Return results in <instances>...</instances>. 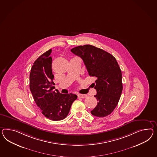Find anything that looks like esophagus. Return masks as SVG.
Instances as JSON below:
<instances>
[{"instance_id": "1", "label": "esophagus", "mask_w": 157, "mask_h": 157, "mask_svg": "<svg viewBox=\"0 0 157 157\" xmlns=\"http://www.w3.org/2000/svg\"><path fill=\"white\" fill-rule=\"evenodd\" d=\"M78 98H86L87 96L86 95H85V94H78Z\"/></svg>"}]
</instances>
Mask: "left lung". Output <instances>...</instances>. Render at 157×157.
<instances>
[{
    "mask_svg": "<svg viewBox=\"0 0 157 157\" xmlns=\"http://www.w3.org/2000/svg\"><path fill=\"white\" fill-rule=\"evenodd\" d=\"M71 52L80 57L90 76L96 78L93 86L98 101L90 113L94 116L104 117L116 108L122 91V73L115 57L102 49L91 45H80Z\"/></svg>",
    "mask_w": 157,
    "mask_h": 157,
    "instance_id": "left-lung-1",
    "label": "left lung"
}]
</instances>
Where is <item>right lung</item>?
<instances>
[{
    "label": "right lung",
    "mask_w": 157,
    "mask_h": 157,
    "mask_svg": "<svg viewBox=\"0 0 157 157\" xmlns=\"http://www.w3.org/2000/svg\"><path fill=\"white\" fill-rule=\"evenodd\" d=\"M52 49L44 53L34 62L29 75V88L37 106L45 117L60 121L68 116L77 96L72 93L61 94L55 88L52 70Z\"/></svg>",
    "instance_id": "1"
}]
</instances>
